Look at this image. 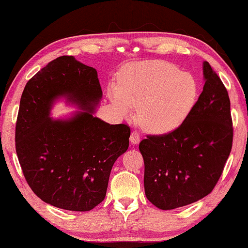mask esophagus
Instances as JSON below:
<instances>
[{"label": "esophagus", "instance_id": "34e87169", "mask_svg": "<svg viewBox=\"0 0 248 248\" xmlns=\"http://www.w3.org/2000/svg\"><path fill=\"white\" fill-rule=\"evenodd\" d=\"M130 142H131L132 144H138L140 142V136L139 133L137 131H132L131 134H130Z\"/></svg>", "mask_w": 248, "mask_h": 248}]
</instances>
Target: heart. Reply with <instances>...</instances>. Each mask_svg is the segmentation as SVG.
Returning <instances> with one entry per match:
<instances>
[{"label":"heart","instance_id":"1","mask_svg":"<svg viewBox=\"0 0 248 248\" xmlns=\"http://www.w3.org/2000/svg\"><path fill=\"white\" fill-rule=\"evenodd\" d=\"M198 91L190 73L180 72L166 61H146L131 64L121 73L110 98L124 116L131 115L134 106H139L142 124L150 131L166 133L187 119Z\"/></svg>","mask_w":248,"mask_h":248}]
</instances>
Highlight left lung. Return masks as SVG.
Segmentation results:
<instances>
[{
	"mask_svg": "<svg viewBox=\"0 0 248 248\" xmlns=\"http://www.w3.org/2000/svg\"><path fill=\"white\" fill-rule=\"evenodd\" d=\"M203 78L202 93L187 119L173 131L148 136L139 144L145 196L158 209L184 207L209 195L232 149L228 91L208 62H203Z\"/></svg>",
	"mask_w": 248,
	"mask_h": 248,
	"instance_id": "1",
	"label": "left lung"
}]
</instances>
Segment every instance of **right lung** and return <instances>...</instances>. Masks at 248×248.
<instances>
[{
	"label": "right lung",
	"mask_w": 248,
	"mask_h": 248,
	"mask_svg": "<svg viewBox=\"0 0 248 248\" xmlns=\"http://www.w3.org/2000/svg\"><path fill=\"white\" fill-rule=\"evenodd\" d=\"M103 96L97 71L62 56L27 82L16 121L20 167L31 190L54 207L90 211L105 199L112 165L129 148V125L94 117ZM83 107L66 120L49 118L57 99Z\"/></svg>",
	"instance_id": "obj_1"
}]
</instances>
